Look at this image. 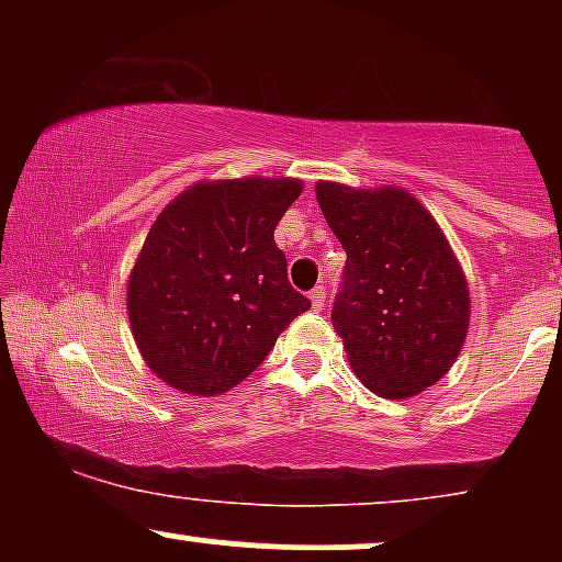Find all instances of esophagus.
I'll return each instance as SVG.
<instances>
[{
    "label": "esophagus",
    "mask_w": 562,
    "mask_h": 562,
    "mask_svg": "<svg viewBox=\"0 0 562 562\" xmlns=\"http://www.w3.org/2000/svg\"><path fill=\"white\" fill-rule=\"evenodd\" d=\"M308 301H312V308L314 312H322V308H325V301H327V293H325V288H314L312 293H308Z\"/></svg>",
    "instance_id": "esophagus-1"
}]
</instances>
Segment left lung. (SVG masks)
<instances>
[{
  "label": "left lung",
  "instance_id": "left-lung-1",
  "mask_svg": "<svg viewBox=\"0 0 562 562\" xmlns=\"http://www.w3.org/2000/svg\"><path fill=\"white\" fill-rule=\"evenodd\" d=\"M314 192L346 250L333 327L348 364L378 396H417L447 375L470 327L468 277L447 235L402 187Z\"/></svg>",
  "mask_w": 562,
  "mask_h": 562
}]
</instances>
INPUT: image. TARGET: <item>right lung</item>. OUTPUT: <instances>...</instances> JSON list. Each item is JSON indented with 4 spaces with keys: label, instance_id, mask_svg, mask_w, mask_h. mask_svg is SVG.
I'll list each match as a JSON object with an SVG mask.
<instances>
[{
    "label": "right lung",
    "instance_id": "1",
    "mask_svg": "<svg viewBox=\"0 0 562 562\" xmlns=\"http://www.w3.org/2000/svg\"><path fill=\"white\" fill-rule=\"evenodd\" d=\"M301 190L293 177L203 179L160 211L128 274L126 312L166 385L190 396L235 389L306 312L274 243Z\"/></svg>",
    "mask_w": 562,
    "mask_h": 562
}]
</instances>
